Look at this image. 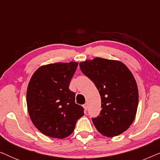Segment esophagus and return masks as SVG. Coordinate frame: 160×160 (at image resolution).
Instances as JSON below:
<instances>
[{
	"mask_svg": "<svg viewBox=\"0 0 160 160\" xmlns=\"http://www.w3.org/2000/svg\"><path fill=\"white\" fill-rule=\"evenodd\" d=\"M83 107H84V111H87V104L86 103V104L83 105Z\"/></svg>",
	"mask_w": 160,
	"mask_h": 160,
	"instance_id": "34e87169",
	"label": "esophagus"
}]
</instances>
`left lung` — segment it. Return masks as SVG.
I'll return each instance as SVG.
<instances>
[{"label":"left lung","mask_w":160,"mask_h":160,"mask_svg":"<svg viewBox=\"0 0 160 160\" xmlns=\"http://www.w3.org/2000/svg\"><path fill=\"white\" fill-rule=\"evenodd\" d=\"M80 69L94 82L101 98L100 115L92 118L97 130L114 137L128 130L134 121L138 89L134 76L119 61L94 58L80 62Z\"/></svg>","instance_id":"left-lung-1"}]
</instances>
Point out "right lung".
<instances>
[{
	"instance_id": "add662e5",
	"label": "right lung",
	"mask_w": 160,
	"mask_h": 160,
	"mask_svg": "<svg viewBox=\"0 0 160 160\" xmlns=\"http://www.w3.org/2000/svg\"><path fill=\"white\" fill-rule=\"evenodd\" d=\"M78 62L43 65L33 73L28 84L27 106L35 127L47 136L65 138L73 132L84 108L75 102L69 89Z\"/></svg>"
}]
</instances>
